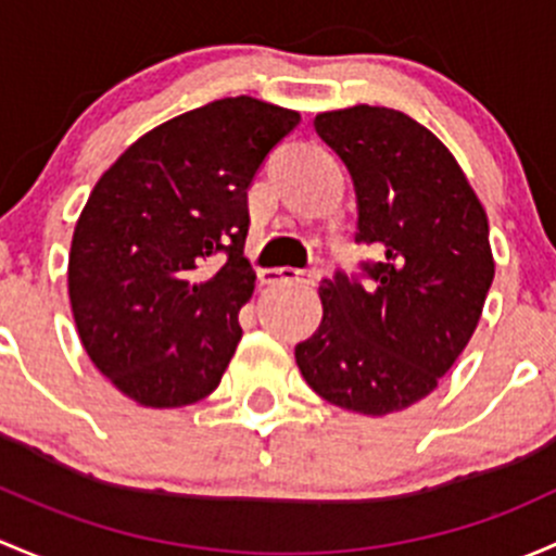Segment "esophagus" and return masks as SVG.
Instances as JSON below:
<instances>
[{
	"label": "esophagus",
	"instance_id": "esophagus-1",
	"mask_svg": "<svg viewBox=\"0 0 556 556\" xmlns=\"http://www.w3.org/2000/svg\"><path fill=\"white\" fill-rule=\"evenodd\" d=\"M313 278H316V273L300 270V267H270V270H262V280H265V283H286V280L313 283Z\"/></svg>",
	"mask_w": 556,
	"mask_h": 556
}]
</instances>
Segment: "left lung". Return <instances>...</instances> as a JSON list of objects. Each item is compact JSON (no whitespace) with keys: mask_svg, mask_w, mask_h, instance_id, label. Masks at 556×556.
Masks as SVG:
<instances>
[{"mask_svg":"<svg viewBox=\"0 0 556 556\" xmlns=\"http://www.w3.org/2000/svg\"><path fill=\"white\" fill-rule=\"evenodd\" d=\"M358 200V243H375L371 280H320L316 334L294 348L329 404L382 417L437 391L471 340L495 276L484 205L426 125L388 106L316 114Z\"/></svg>","mask_w":556,"mask_h":556,"instance_id":"obj_1","label":"left lung"}]
</instances>
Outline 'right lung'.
Returning <instances> with one entry per match:
<instances>
[{
	"label": "right lung",
	"mask_w": 556,
	"mask_h": 556,
	"mask_svg": "<svg viewBox=\"0 0 556 556\" xmlns=\"http://www.w3.org/2000/svg\"><path fill=\"white\" fill-rule=\"evenodd\" d=\"M300 112L238 96L179 114L96 181L68 251L85 353L119 393L174 409L216 391L256 273L249 187Z\"/></svg>",
	"instance_id": "right-lung-1"
}]
</instances>
